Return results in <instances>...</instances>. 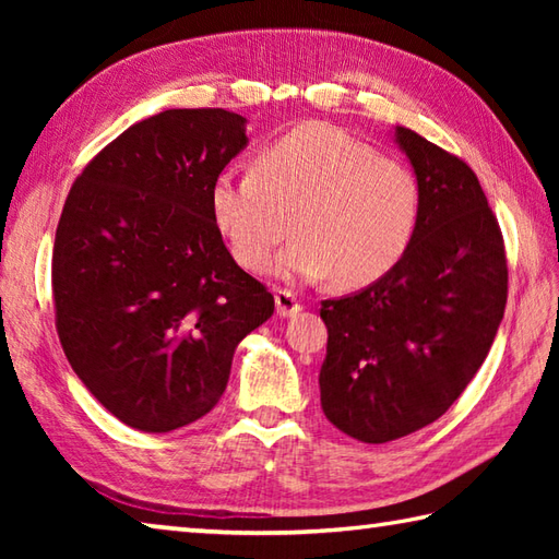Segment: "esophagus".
<instances>
[{
    "instance_id": "1",
    "label": "esophagus",
    "mask_w": 559,
    "mask_h": 559,
    "mask_svg": "<svg viewBox=\"0 0 559 559\" xmlns=\"http://www.w3.org/2000/svg\"><path fill=\"white\" fill-rule=\"evenodd\" d=\"M273 298H276V314L283 317V319L295 317L302 310V305L298 302V295L290 293V290H276Z\"/></svg>"
}]
</instances>
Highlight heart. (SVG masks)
<instances>
[{
    "mask_svg": "<svg viewBox=\"0 0 559 559\" xmlns=\"http://www.w3.org/2000/svg\"><path fill=\"white\" fill-rule=\"evenodd\" d=\"M211 218L249 271L273 264L283 281H324L341 290L372 286L406 254L418 223L413 173L324 122L290 129L257 156L254 173L223 170L209 189Z\"/></svg>",
    "mask_w": 559,
    "mask_h": 559,
    "instance_id": "b5f03b06",
    "label": "heart"
}]
</instances>
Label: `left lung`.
Instances as JSON below:
<instances>
[{
    "label": "left lung",
    "mask_w": 559,
    "mask_h": 559,
    "mask_svg": "<svg viewBox=\"0 0 559 559\" xmlns=\"http://www.w3.org/2000/svg\"><path fill=\"white\" fill-rule=\"evenodd\" d=\"M418 182V223L384 278L324 300L322 408L341 432L384 444L449 411L488 355L507 305L504 245L466 163L394 127Z\"/></svg>",
    "instance_id": "left-lung-1"
}]
</instances>
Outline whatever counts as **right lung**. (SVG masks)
<instances>
[{"label": "right lung", "instance_id": "add662e5", "mask_svg": "<svg viewBox=\"0 0 559 559\" xmlns=\"http://www.w3.org/2000/svg\"><path fill=\"white\" fill-rule=\"evenodd\" d=\"M249 144L221 108L165 110L83 170L57 225L52 293L71 370L117 420L173 432L216 406L273 295L235 264L209 209Z\"/></svg>", "mask_w": 559, "mask_h": 559}]
</instances>
